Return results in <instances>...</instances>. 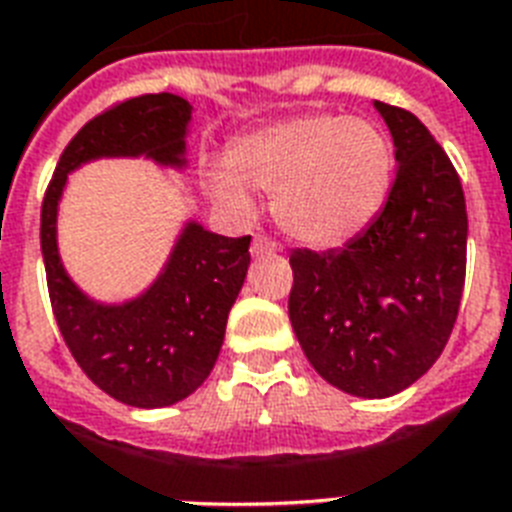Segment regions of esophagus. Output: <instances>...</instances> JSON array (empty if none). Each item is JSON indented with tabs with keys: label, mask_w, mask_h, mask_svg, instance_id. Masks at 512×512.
Listing matches in <instances>:
<instances>
[{
	"label": "esophagus",
	"mask_w": 512,
	"mask_h": 512,
	"mask_svg": "<svg viewBox=\"0 0 512 512\" xmlns=\"http://www.w3.org/2000/svg\"><path fill=\"white\" fill-rule=\"evenodd\" d=\"M279 252V244L273 239H268L265 233H257L255 239H252V255L255 257H265V255H276Z\"/></svg>",
	"instance_id": "1"
}]
</instances>
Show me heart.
<instances>
[{
  "label": "heart",
  "instance_id": "b5f03b06",
  "mask_svg": "<svg viewBox=\"0 0 512 512\" xmlns=\"http://www.w3.org/2000/svg\"><path fill=\"white\" fill-rule=\"evenodd\" d=\"M390 143L366 119L292 116L244 135L228 151V170L207 172L223 207L247 212L249 193H273L276 223L311 247H337L361 233L388 193Z\"/></svg>",
  "mask_w": 512,
  "mask_h": 512
}]
</instances>
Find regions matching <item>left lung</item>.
<instances>
[{
  "mask_svg": "<svg viewBox=\"0 0 512 512\" xmlns=\"http://www.w3.org/2000/svg\"><path fill=\"white\" fill-rule=\"evenodd\" d=\"M396 146L380 215L345 247L292 249L289 321L313 369L350 396L388 398L436 364L465 287L460 175L414 114L374 103Z\"/></svg>",
  "mask_w": 512,
  "mask_h": 512,
  "instance_id": "obj_1",
  "label": "left lung"
}]
</instances>
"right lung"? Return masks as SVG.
Instances as JSON below:
<instances>
[{
  "instance_id": "add662e5",
  "label": "right lung",
  "mask_w": 512,
  "mask_h": 512,
  "mask_svg": "<svg viewBox=\"0 0 512 512\" xmlns=\"http://www.w3.org/2000/svg\"><path fill=\"white\" fill-rule=\"evenodd\" d=\"M188 122L191 103L170 92L106 108L71 138L42 201L44 273L60 335L103 393L138 409L177 404L209 377L247 276L252 236L228 239L188 223L143 295L103 305L84 295L60 263L58 201L68 172L100 156H148L183 167Z\"/></svg>"
}]
</instances>
